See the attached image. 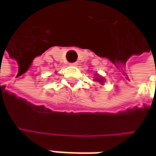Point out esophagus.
<instances>
[{"instance_id": "1", "label": "esophagus", "mask_w": 156, "mask_h": 156, "mask_svg": "<svg viewBox=\"0 0 156 156\" xmlns=\"http://www.w3.org/2000/svg\"><path fill=\"white\" fill-rule=\"evenodd\" d=\"M78 62H73V63H70L71 66H78Z\"/></svg>"}]
</instances>
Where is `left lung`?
Wrapping results in <instances>:
<instances>
[{
    "mask_svg": "<svg viewBox=\"0 0 156 156\" xmlns=\"http://www.w3.org/2000/svg\"><path fill=\"white\" fill-rule=\"evenodd\" d=\"M94 80H96V81L99 82L101 85H103V84H104V82H105V79H104V78H102V77H100V76H97V75H96V78H95Z\"/></svg>",
    "mask_w": 156,
    "mask_h": 156,
    "instance_id": "left-lung-1",
    "label": "left lung"
}]
</instances>
